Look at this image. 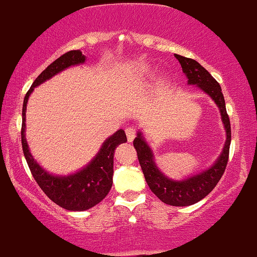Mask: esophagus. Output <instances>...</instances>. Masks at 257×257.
I'll return each instance as SVG.
<instances>
[{"label":"esophagus","instance_id":"34e87169","mask_svg":"<svg viewBox=\"0 0 257 257\" xmlns=\"http://www.w3.org/2000/svg\"><path fill=\"white\" fill-rule=\"evenodd\" d=\"M125 132H126V137H127L128 142L134 141L136 135H137V131H136V128H134V127H127L125 130Z\"/></svg>","mask_w":257,"mask_h":257}]
</instances>
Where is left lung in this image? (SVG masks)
<instances>
[{"mask_svg": "<svg viewBox=\"0 0 257 257\" xmlns=\"http://www.w3.org/2000/svg\"><path fill=\"white\" fill-rule=\"evenodd\" d=\"M178 61L182 65L183 72L188 78V84L197 85L203 90L207 95L214 99L221 113V119L226 130V142L221 155L216 160L215 164L202 173L196 174L184 180H173L166 177L159 170L154 161V155L150 147L144 141L143 136L138 132L135 138L134 146L137 150L138 161L143 171L144 177L149 185V188L164 203L176 207H185L197 203L202 198L212 192L216 184L221 179L222 174L226 170L230 154L231 144V123L226 111L225 98L221 92V87L219 83L212 77V74L207 71L194 59L184 57L182 55L174 54Z\"/></svg>", "mask_w": 257, "mask_h": 257, "instance_id": "1", "label": "left lung"}]
</instances>
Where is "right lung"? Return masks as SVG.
<instances>
[{
  "label": "right lung",
  "instance_id": "add662e5",
  "mask_svg": "<svg viewBox=\"0 0 257 257\" xmlns=\"http://www.w3.org/2000/svg\"><path fill=\"white\" fill-rule=\"evenodd\" d=\"M85 62V55L80 50L67 51L50 63L41 74L36 78L33 84L26 92L23 104V123H21V146L33 178L39 188L57 206L73 212H81L92 208L99 203L108 192L113 184V164L114 150L119 144L127 142L125 131L119 130L102 144L97 155L92 159L86 167L74 174L61 177L48 173L35 161L29 150L25 138V120L27 99L36 86L50 79L51 77L68 68L69 66L79 65Z\"/></svg>",
  "mask_w": 257,
  "mask_h": 257
}]
</instances>
